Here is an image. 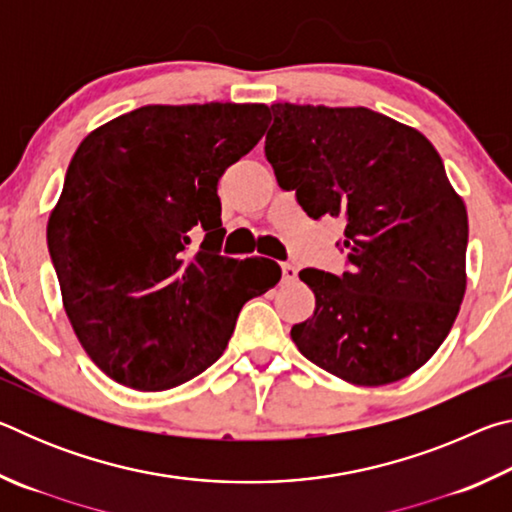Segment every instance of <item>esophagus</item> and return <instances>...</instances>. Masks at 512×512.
I'll return each instance as SVG.
<instances>
[{
	"instance_id": "obj_1",
	"label": "esophagus",
	"mask_w": 512,
	"mask_h": 512,
	"mask_svg": "<svg viewBox=\"0 0 512 512\" xmlns=\"http://www.w3.org/2000/svg\"><path fill=\"white\" fill-rule=\"evenodd\" d=\"M298 280V268L293 266V264H289V262H284L282 264V282L284 284H291V282H296Z\"/></svg>"
}]
</instances>
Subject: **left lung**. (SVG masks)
Wrapping results in <instances>:
<instances>
[{"mask_svg": "<svg viewBox=\"0 0 512 512\" xmlns=\"http://www.w3.org/2000/svg\"><path fill=\"white\" fill-rule=\"evenodd\" d=\"M266 160L311 219H345L350 271L302 268L316 309L291 327L305 357L357 386L424 366L465 296L467 212L420 131L368 108L273 103Z\"/></svg>", "mask_w": 512, "mask_h": 512, "instance_id": "8db88e82", "label": "left lung"}]
</instances>
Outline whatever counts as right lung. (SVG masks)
I'll use <instances>...</instances> for the list:
<instances>
[{
	"label": "right lung",
	"instance_id": "obj_1",
	"mask_svg": "<svg viewBox=\"0 0 512 512\" xmlns=\"http://www.w3.org/2000/svg\"><path fill=\"white\" fill-rule=\"evenodd\" d=\"M266 124L264 103L144 106L76 149L47 244L76 339L117 384L167 391L201 375L241 307L280 282L271 259L219 253L216 185Z\"/></svg>",
	"mask_w": 512,
	"mask_h": 512
}]
</instances>
